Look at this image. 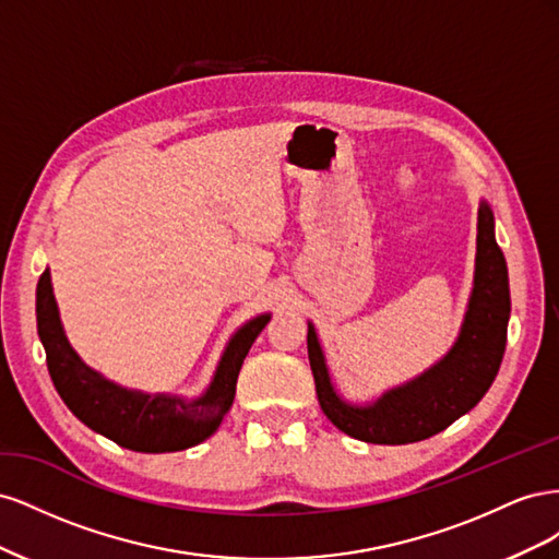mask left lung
I'll return each mask as SVG.
<instances>
[{"label":"left lung","mask_w":559,"mask_h":559,"mask_svg":"<svg viewBox=\"0 0 559 559\" xmlns=\"http://www.w3.org/2000/svg\"><path fill=\"white\" fill-rule=\"evenodd\" d=\"M509 314V267L495 240V216L483 202L476 282L462 333L448 357L425 376L386 392L378 403L354 408L335 394L317 333L310 326L308 357L321 411L337 429L366 443L405 445L425 441L466 415L492 386L503 359Z\"/></svg>","instance_id":"8db88e82"}]
</instances>
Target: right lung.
Segmentation results:
<instances>
[{
  "label": "right lung",
  "instance_id": "obj_1",
  "mask_svg": "<svg viewBox=\"0 0 559 559\" xmlns=\"http://www.w3.org/2000/svg\"><path fill=\"white\" fill-rule=\"evenodd\" d=\"M267 319V314H261L235 333L207 394L183 403L167 394L128 392L97 376L67 343L48 270L37 282V331L60 399L83 425L134 452H177L210 438L230 411L242 361Z\"/></svg>",
  "mask_w": 559,
  "mask_h": 559
}]
</instances>
